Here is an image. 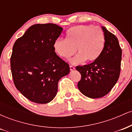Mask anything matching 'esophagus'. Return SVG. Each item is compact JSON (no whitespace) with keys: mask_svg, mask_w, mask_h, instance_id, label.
<instances>
[{"mask_svg":"<svg viewBox=\"0 0 132 132\" xmlns=\"http://www.w3.org/2000/svg\"><path fill=\"white\" fill-rule=\"evenodd\" d=\"M69 67H70V70L71 71H74L75 69V68L74 67V66H69Z\"/></svg>","mask_w":132,"mask_h":132,"instance_id":"1","label":"esophagus"}]
</instances>
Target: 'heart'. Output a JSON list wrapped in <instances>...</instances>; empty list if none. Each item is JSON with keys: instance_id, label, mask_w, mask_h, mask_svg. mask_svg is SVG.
<instances>
[{"instance_id": "1", "label": "heart", "mask_w": 132, "mask_h": 132, "mask_svg": "<svg viewBox=\"0 0 132 132\" xmlns=\"http://www.w3.org/2000/svg\"><path fill=\"white\" fill-rule=\"evenodd\" d=\"M105 45L102 30L92 25H78L66 31V39L54 41V51L60 57L68 59L76 51L78 53L71 62L78 64L86 61H94L99 58Z\"/></svg>"}]
</instances>
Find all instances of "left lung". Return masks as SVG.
<instances>
[{
  "label": "left lung",
  "mask_w": 132,
  "mask_h": 132,
  "mask_svg": "<svg viewBox=\"0 0 132 132\" xmlns=\"http://www.w3.org/2000/svg\"><path fill=\"white\" fill-rule=\"evenodd\" d=\"M105 38L104 49L99 58L83 66H76L81 79L78 83L82 94L92 99L102 97L109 92L119 79L122 49L114 35L102 27Z\"/></svg>",
  "instance_id": "obj_1"
}]
</instances>
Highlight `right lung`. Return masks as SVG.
Returning <instances> with one entry per match:
<instances>
[{
  "mask_svg": "<svg viewBox=\"0 0 132 132\" xmlns=\"http://www.w3.org/2000/svg\"><path fill=\"white\" fill-rule=\"evenodd\" d=\"M62 31L63 28L56 24H35L13 45L10 57L13 82L31 102H51L57 94L58 81L69 73V64L53 48Z\"/></svg>",
  "mask_w": 132,
  "mask_h": 132,
  "instance_id": "right-lung-1",
  "label": "right lung"
}]
</instances>
